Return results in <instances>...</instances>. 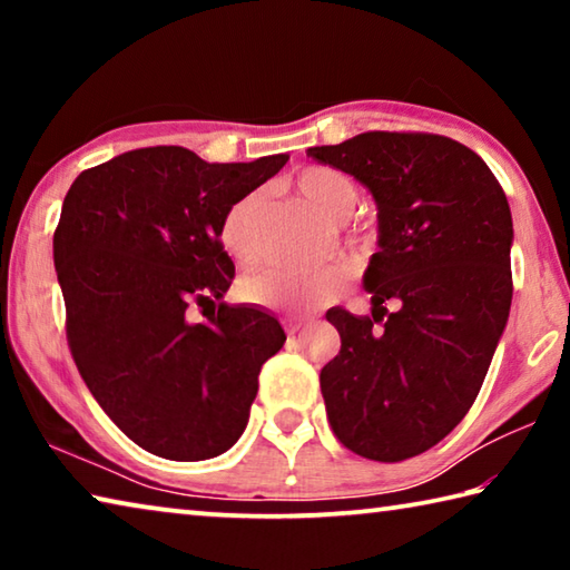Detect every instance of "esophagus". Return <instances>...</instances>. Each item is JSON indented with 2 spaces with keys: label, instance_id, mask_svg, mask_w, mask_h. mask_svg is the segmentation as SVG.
I'll use <instances>...</instances> for the list:
<instances>
[{
  "label": "esophagus",
  "instance_id": "obj_1",
  "mask_svg": "<svg viewBox=\"0 0 570 570\" xmlns=\"http://www.w3.org/2000/svg\"><path fill=\"white\" fill-rule=\"evenodd\" d=\"M284 326H286V334H298L306 326V322L304 320H296V316H286L284 320Z\"/></svg>",
  "mask_w": 570,
  "mask_h": 570
}]
</instances>
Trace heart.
<instances>
[{
    "mask_svg": "<svg viewBox=\"0 0 570 570\" xmlns=\"http://www.w3.org/2000/svg\"><path fill=\"white\" fill-rule=\"evenodd\" d=\"M296 188L316 214L324 218L342 220L354 210L356 186L342 170L314 166L296 178ZM262 208V196L248 193L238 204L228 208L220 224V240L240 262H254L256 240L254 220ZM346 286V272L342 266H324L314 272H292V268H266L250 272L240 278V296L250 304L288 308V312H308V308L332 304Z\"/></svg>",
    "mask_w": 570,
    "mask_h": 570,
    "instance_id": "b5f03b06",
    "label": "heart"
}]
</instances>
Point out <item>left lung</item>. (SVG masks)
<instances>
[{"instance_id": "1", "label": "left lung", "mask_w": 570, "mask_h": 570, "mask_svg": "<svg viewBox=\"0 0 570 570\" xmlns=\"http://www.w3.org/2000/svg\"><path fill=\"white\" fill-rule=\"evenodd\" d=\"M306 156L377 204L372 316L326 312L342 336L320 374L332 430L362 458H414L465 417L508 324V198L485 160L445 135L374 130Z\"/></svg>"}]
</instances>
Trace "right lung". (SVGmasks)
Masks as SVG:
<instances>
[{"instance_id":"1","label":"right lung","mask_w":570,"mask_h":570,"mask_svg":"<svg viewBox=\"0 0 570 570\" xmlns=\"http://www.w3.org/2000/svg\"><path fill=\"white\" fill-rule=\"evenodd\" d=\"M286 160L208 163L156 146L82 170L67 190L52 250L72 360L153 455L208 460L244 435L258 372L286 334L266 308L224 302L234 262L220 224ZM193 303L215 306L206 323L187 320Z\"/></svg>"}]
</instances>
